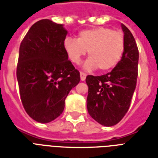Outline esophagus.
<instances>
[{
  "mask_svg": "<svg viewBox=\"0 0 158 158\" xmlns=\"http://www.w3.org/2000/svg\"><path fill=\"white\" fill-rule=\"evenodd\" d=\"M85 78H86L85 73L83 72H80V79H81L82 81H85Z\"/></svg>",
  "mask_w": 158,
  "mask_h": 158,
  "instance_id": "esophagus-1",
  "label": "esophagus"
}]
</instances>
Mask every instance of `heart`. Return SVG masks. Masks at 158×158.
I'll list each match as a JSON object with an SVG mask.
<instances>
[{
    "instance_id": "1",
    "label": "heart",
    "mask_w": 158,
    "mask_h": 158,
    "mask_svg": "<svg viewBox=\"0 0 158 158\" xmlns=\"http://www.w3.org/2000/svg\"><path fill=\"white\" fill-rule=\"evenodd\" d=\"M63 48L73 63H79L88 51L89 58L85 62V69L98 68L102 72H107L121 61L125 50V38L121 31L98 27L82 30L78 39L66 38Z\"/></svg>"
}]
</instances>
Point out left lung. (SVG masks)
Masks as SVG:
<instances>
[{
    "mask_svg": "<svg viewBox=\"0 0 158 158\" xmlns=\"http://www.w3.org/2000/svg\"><path fill=\"white\" fill-rule=\"evenodd\" d=\"M125 50L121 61L104 75L86 77L89 87L87 109L93 119L104 126L117 124L130 106L138 76L139 51L135 40L124 24Z\"/></svg>",
    "mask_w": 158,
    "mask_h": 158,
    "instance_id": "obj_1",
    "label": "left lung"
}]
</instances>
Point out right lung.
<instances>
[{"label":"right lung","mask_w":158,"mask_h":158,"mask_svg":"<svg viewBox=\"0 0 158 158\" xmlns=\"http://www.w3.org/2000/svg\"><path fill=\"white\" fill-rule=\"evenodd\" d=\"M67 30L49 19L34 23L19 47L17 79L26 113L49 123L64 110L69 91L79 84V72L63 48Z\"/></svg>","instance_id":"add662e5"}]
</instances>
